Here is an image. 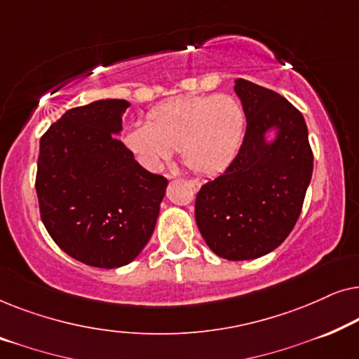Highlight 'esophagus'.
<instances>
[{"label": "esophagus", "instance_id": "1", "mask_svg": "<svg viewBox=\"0 0 359 359\" xmlns=\"http://www.w3.org/2000/svg\"><path fill=\"white\" fill-rule=\"evenodd\" d=\"M166 178H173V176L166 175ZM189 184L193 186V189H198L199 188V181L198 180H189Z\"/></svg>", "mask_w": 359, "mask_h": 359}]
</instances>
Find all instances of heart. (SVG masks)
<instances>
[{
  "mask_svg": "<svg viewBox=\"0 0 359 359\" xmlns=\"http://www.w3.org/2000/svg\"><path fill=\"white\" fill-rule=\"evenodd\" d=\"M245 124V111L233 96H181L150 109L145 126L126 130L124 144L149 170H158L180 150L191 171L215 175L237 156Z\"/></svg>",
  "mask_w": 359,
  "mask_h": 359,
  "instance_id": "1",
  "label": "heart"
}]
</instances>
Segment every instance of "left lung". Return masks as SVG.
<instances>
[{
    "label": "left lung",
    "instance_id": "left-lung-1",
    "mask_svg": "<svg viewBox=\"0 0 359 359\" xmlns=\"http://www.w3.org/2000/svg\"><path fill=\"white\" fill-rule=\"evenodd\" d=\"M247 130L237 156L196 194V224L209 248L242 262L278 248L301 215L313 154L307 126L286 97L252 81L235 80ZM277 130L273 142L264 139Z\"/></svg>",
    "mask_w": 359,
    "mask_h": 359
}]
</instances>
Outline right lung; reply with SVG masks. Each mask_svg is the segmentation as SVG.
I'll return each instance as SVG.
<instances>
[{
    "label": "right lung",
    "instance_id": "obj_1",
    "mask_svg": "<svg viewBox=\"0 0 359 359\" xmlns=\"http://www.w3.org/2000/svg\"><path fill=\"white\" fill-rule=\"evenodd\" d=\"M127 107L124 100L73 107L41 137V219L53 242L88 266L119 268L142 252L168 184L116 137Z\"/></svg>",
    "mask_w": 359,
    "mask_h": 359
}]
</instances>
